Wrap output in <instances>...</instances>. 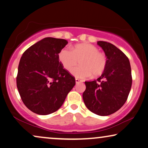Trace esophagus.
<instances>
[{"mask_svg":"<svg viewBox=\"0 0 148 148\" xmlns=\"http://www.w3.org/2000/svg\"><path fill=\"white\" fill-rule=\"evenodd\" d=\"M75 82H76V83H77V84H78V83H82V82H83V81L81 80V79H77V78H76V79H75Z\"/></svg>","mask_w":148,"mask_h":148,"instance_id":"1","label":"esophagus"}]
</instances>
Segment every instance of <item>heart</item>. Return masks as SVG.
<instances>
[{
	"label": "heart",
	"mask_w": 148,
	"mask_h": 148,
	"mask_svg": "<svg viewBox=\"0 0 148 148\" xmlns=\"http://www.w3.org/2000/svg\"><path fill=\"white\" fill-rule=\"evenodd\" d=\"M59 60L63 68L71 71L80 61V66L73 69L72 74L76 77L85 79L101 75L107 66V58L98 47L90 44H81L72 49L64 47L59 53Z\"/></svg>",
	"instance_id": "heart-1"
}]
</instances>
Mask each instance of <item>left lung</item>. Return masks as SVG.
<instances>
[{
    "mask_svg": "<svg viewBox=\"0 0 148 148\" xmlns=\"http://www.w3.org/2000/svg\"><path fill=\"white\" fill-rule=\"evenodd\" d=\"M108 63L105 71L97 80L85 81L83 99L87 108L100 116L116 112L124 105L130 91L132 77L129 60L110 43L99 41Z\"/></svg>",
    "mask_w": 148,
    "mask_h": 148,
    "instance_id": "8db88e82",
    "label": "left lung"
}]
</instances>
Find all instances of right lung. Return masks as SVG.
<instances>
[{"label":"right lung","mask_w":148,"mask_h":148,"mask_svg":"<svg viewBox=\"0 0 148 148\" xmlns=\"http://www.w3.org/2000/svg\"><path fill=\"white\" fill-rule=\"evenodd\" d=\"M67 44L64 39L45 38L22 54L16 85L22 102L33 112H56L75 85V77L59 60V53Z\"/></svg>","instance_id":"obj_1"}]
</instances>
